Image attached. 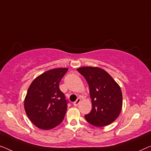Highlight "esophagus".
I'll use <instances>...</instances> for the list:
<instances>
[{
	"mask_svg": "<svg viewBox=\"0 0 151 151\" xmlns=\"http://www.w3.org/2000/svg\"><path fill=\"white\" fill-rule=\"evenodd\" d=\"M80 102H81V99L80 98H78L77 100H76L75 102L73 103L74 106H78V104H79V103H80Z\"/></svg>",
	"mask_w": 151,
	"mask_h": 151,
	"instance_id": "1",
	"label": "esophagus"
}]
</instances>
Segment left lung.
Segmentation results:
<instances>
[{"label": "left lung", "instance_id": "1", "mask_svg": "<svg viewBox=\"0 0 151 151\" xmlns=\"http://www.w3.org/2000/svg\"><path fill=\"white\" fill-rule=\"evenodd\" d=\"M89 87L92 109L85 118L90 124L104 127L115 121L122 109L121 87L112 76L98 67L84 66L77 68Z\"/></svg>", "mask_w": 151, "mask_h": 151}]
</instances>
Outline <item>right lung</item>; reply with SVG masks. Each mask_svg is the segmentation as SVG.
<instances>
[{"label": "right lung", "instance_id": "add662e5", "mask_svg": "<svg viewBox=\"0 0 151 151\" xmlns=\"http://www.w3.org/2000/svg\"><path fill=\"white\" fill-rule=\"evenodd\" d=\"M68 68H54L38 76L31 83L24 100V109L36 127L48 130L62 122L67 101L59 83Z\"/></svg>", "mask_w": 151, "mask_h": 151}]
</instances>
